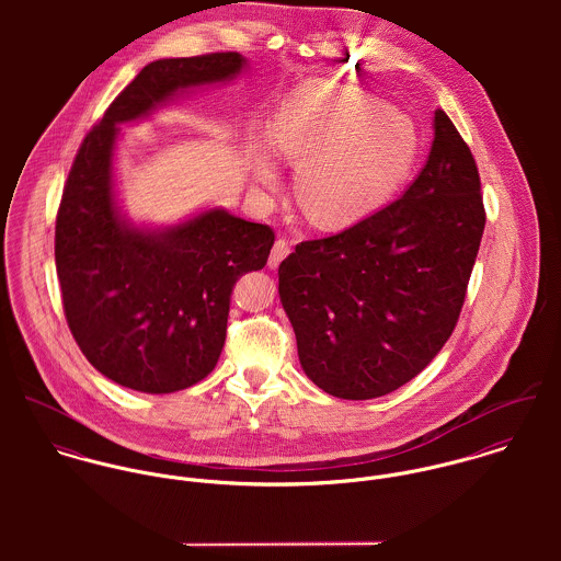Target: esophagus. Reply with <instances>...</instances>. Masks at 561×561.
<instances>
[{
  "mask_svg": "<svg viewBox=\"0 0 561 561\" xmlns=\"http://www.w3.org/2000/svg\"><path fill=\"white\" fill-rule=\"evenodd\" d=\"M291 252V248H289V243L285 240H276L274 241V245H272V252H270V261H267V265L274 270V267H278L280 265V261L287 256Z\"/></svg>",
  "mask_w": 561,
  "mask_h": 561,
  "instance_id": "obj_1",
  "label": "esophagus"
}]
</instances>
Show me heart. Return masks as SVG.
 I'll return each instance as SVG.
<instances>
[{"label": "heart", "instance_id": "heart-1", "mask_svg": "<svg viewBox=\"0 0 561 561\" xmlns=\"http://www.w3.org/2000/svg\"><path fill=\"white\" fill-rule=\"evenodd\" d=\"M270 140L296 168V205L318 229H343L382 209L419 156V131L405 112L325 83L302 88L276 114ZM252 174L272 192L280 183L265 153L254 156Z\"/></svg>", "mask_w": 561, "mask_h": 561}]
</instances>
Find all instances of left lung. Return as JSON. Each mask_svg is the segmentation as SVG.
I'll return each mask as SVG.
<instances>
[{"label": "left lung", "mask_w": 561, "mask_h": 561, "mask_svg": "<svg viewBox=\"0 0 561 561\" xmlns=\"http://www.w3.org/2000/svg\"><path fill=\"white\" fill-rule=\"evenodd\" d=\"M471 149L443 110L425 165L398 201L302 241L278 294L305 374L332 398L374 400L421 374L451 336L485 211Z\"/></svg>", "instance_id": "left-lung-1"}]
</instances>
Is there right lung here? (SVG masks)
Returning a JSON list of instances; mask_svg holds the SVG:
<instances>
[{
    "instance_id": "add662e5",
    "label": "right lung",
    "mask_w": 561,
    "mask_h": 561,
    "mask_svg": "<svg viewBox=\"0 0 561 561\" xmlns=\"http://www.w3.org/2000/svg\"><path fill=\"white\" fill-rule=\"evenodd\" d=\"M236 51L147 65L81 142L56 220V270L67 323L88 363L140 393H174L207 378L225 347L231 294L261 270L274 231L222 207L172 227H136L118 207V125L174 96L236 80Z\"/></svg>"
}]
</instances>
